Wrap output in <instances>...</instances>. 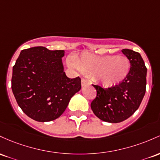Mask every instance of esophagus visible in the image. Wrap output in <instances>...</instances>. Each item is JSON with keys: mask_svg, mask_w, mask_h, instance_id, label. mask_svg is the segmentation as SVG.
Instances as JSON below:
<instances>
[{"mask_svg": "<svg viewBox=\"0 0 160 160\" xmlns=\"http://www.w3.org/2000/svg\"><path fill=\"white\" fill-rule=\"evenodd\" d=\"M88 83V82L87 80H86V79H84V78H82V86H84V85H87Z\"/></svg>", "mask_w": 160, "mask_h": 160, "instance_id": "esophagus-1", "label": "esophagus"}]
</instances>
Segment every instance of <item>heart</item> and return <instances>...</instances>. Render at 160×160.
<instances>
[{
    "label": "heart",
    "instance_id": "1",
    "mask_svg": "<svg viewBox=\"0 0 160 160\" xmlns=\"http://www.w3.org/2000/svg\"><path fill=\"white\" fill-rule=\"evenodd\" d=\"M73 62L81 72L106 88L119 85L130 70L129 60L122 56H96L85 52L75 57Z\"/></svg>",
    "mask_w": 160,
    "mask_h": 160
}]
</instances>
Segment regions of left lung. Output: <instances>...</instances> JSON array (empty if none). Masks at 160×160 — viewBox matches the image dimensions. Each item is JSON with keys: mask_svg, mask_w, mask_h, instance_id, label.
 Segmentation results:
<instances>
[{"mask_svg": "<svg viewBox=\"0 0 160 160\" xmlns=\"http://www.w3.org/2000/svg\"><path fill=\"white\" fill-rule=\"evenodd\" d=\"M122 52L131 65L126 78L108 88L93 85L97 96L91 108L97 117L107 122H121L130 117L138 109L146 91L147 67L141 54L129 49Z\"/></svg>", "mask_w": 160, "mask_h": 160, "instance_id": "1", "label": "left lung"}]
</instances>
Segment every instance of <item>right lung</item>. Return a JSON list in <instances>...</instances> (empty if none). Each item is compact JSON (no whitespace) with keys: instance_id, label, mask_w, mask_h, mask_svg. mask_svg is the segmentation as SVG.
<instances>
[{"instance_id":"add662e5","label":"right lung","mask_w":160,"mask_h":160,"mask_svg":"<svg viewBox=\"0 0 160 160\" xmlns=\"http://www.w3.org/2000/svg\"><path fill=\"white\" fill-rule=\"evenodd\" d=\"M65 51L44 47L22 50L12 67L11 88L18 105L28 117L50 122L63 113L72 97L80 91L81 78L63 71Z\"/></svg>"}]
</instances>
